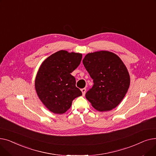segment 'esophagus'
<instances>
[{
	"instance_id": "34e87169",
	"label": "esophagus",
	"mask_w": 156,
	"mask_h": 156,
	"mask_svg": "<svg viewBox=\"0 0 156 156\" xmlns=\"http://www.w3.org/2000/svg\"><path fill=\"white\" fill-rule=\"evenodd\" d=\"M81 90V92H82L83 95L84 96L85 95V93H86V88H82Z\"/></svg>"
}]
</instances>
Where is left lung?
<instances>
[{"label": "left lung", "instance_id": "obj_1", "mask_svg": "<svg viewBox=\"0 0 156 156\" xmlns=\"http://www.w3.org/2000/svg\"><path fill=\"white\" fill-rule=\"evenodd\" d=\"M83 63L94 85L86 93L87 99L100 112L116 108L129 87L130 78L126 66L116 54L101 51L87 54Z\"/></svg>", "mask_w": 156, "mask_h": 156}]
</instances>
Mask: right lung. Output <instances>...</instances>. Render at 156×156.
Returning a JSON list of instances; mask_svg holds the SVG:
<instances>
[{
	"label": "right lung",
	"instance_id": "obj_1",
	"mask_svg": "<svg viewBox=\"0 0 156 156\" xmlns=\"http://www.w3.org/2000/svg\"><path fill=\"white\" fill-rule=\"evenodd\" d=\"M82 54L59 51L45 59L37 72L35 87L37 95L51 112L62 114L75 98L82 95L71 73L80 65Z\"/></svg>",
	"mask_w": 156,
	"mask_h": 156
}]
</instances>
